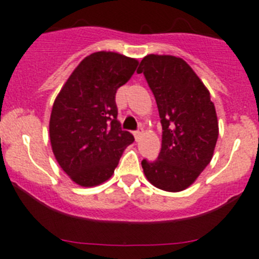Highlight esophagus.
Wrapping results in <instances>:
<instances>
[{
  "instance_id": "1",
  "label": "esophagus",
  "mask_w": 259,
  "mask_h": 259,
  "mask_svg": "<svg viewBox=\"0 0 259 259\" xmlns=\"http://www.w3.org/2000/svg\"><path fill=\"white\" fill-rule=\"evenodd\" d=\"M142 135H143V130H142V128H140V130H137V131H135V132H133V136H135L136 141L140 140V137H141V136H142Z\"/></svg>"
}]
</instances>
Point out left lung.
Masks as SVG:
<instances>
[{
    "label": "left lung",
    "mask_w": 259,
    "mask_h": 259,
    "mask_svg": "<svg viewBox=\"0 0 259 259\" xmlns=\"http://www.w3.org/2000/svg\"><path fill=\"white\" fill-rule=\"evenodd\" d=\"M155 96L162 126L157 160H142L147 180L161 190H185L209 165L219 128L210 93L185 60L145 56L137 69Z\"/></svg>",
    "instance_id": "1"
}]
</instances>
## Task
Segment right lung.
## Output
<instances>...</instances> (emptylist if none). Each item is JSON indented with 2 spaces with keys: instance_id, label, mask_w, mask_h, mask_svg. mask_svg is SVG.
Instances as JSON below:
<instances>
[{
  "instance_id": "1",
  "label": "right lung",
  "mask_w": 259,
  "mask_h": 259,
  "mask_svg": "<svg viewBox=\"0 0 259 259\" xmlns=\"http://www.w3.org/2000/svg\"><path fill=\"white\" fill-rule=\"evenodd\" d=\"M138 61L112 51L84 58L54 102L49 123L51 148L64 172L84 188L101 185L114 172L135 141L117 119V89Z\"/></svg>"
}]
</instances>
